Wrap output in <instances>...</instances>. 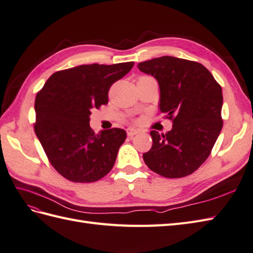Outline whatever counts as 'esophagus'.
<instances>
[{
    "mask_svg": "<svg viewBox=\"0 0 253 253\" xmlns=\"http://www.w3.org/2000/svg\"><path fill=\"white\" fill-rule=\"evenodd\" d=\"M139 132H140V129L132 128V127L127 128V134L129 135V137H133V135H135V134L139 133Z\"/></svg>",
    "mask_w": 253,
    "mask_h": 253,
    "instance_id": "34e87169",
    "label": "esophagus"
}]
</instances>
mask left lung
<instances>
[{
  "mask_svg": "<svg viewBox=\"0 0 253 253\" xmlns=\"http://www.w3.org/2000/svg\"><path fill=\"white\" fill-rule=\"evenodd\" d=\"M159 84V109L173 122L170 131L152 130L146 166L168 178L189 175L210 156L222 128V89L202 64L161 56L138 64Z\"/></svg>",
  "mask_w": 253,
  "mask_h": 253,
  "instance_id": "1",
  "label": "left lung"
}]
</instances>
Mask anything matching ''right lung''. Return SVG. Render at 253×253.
I'll return each instance as SVG.
<instances>
[{
    "label": "right lung",
    "mask_w": 253,
    "mask_h": 253,
    "mask_svg": "<svg viewBox=\"0 0 253 253\" xmlns=\"http://www.w3.org/2000/svg\"><path fill=\"white\" fill-rule=\"evenodd\" d=\"M133 62L80 65L51 76L35 99V133L50 164L75 183L96 182L111 171L124 129L96 134L89 127L92 109L108 103L112 84L133 67Z\"/></svg>",
    "instance_id": "1"
}]
</instances>
